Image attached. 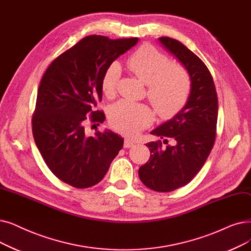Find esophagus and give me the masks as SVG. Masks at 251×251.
<instances>
[{
	"label": "esophagus",
	"mask_w": 251,
	"mask_h": 251,
	"mask_svg": "<svg viewBox=\"0 0 251 251\" xmlns=\"http://www.w3.org/2000/svg\"><path fill=\"white\" fill-rule=\"evenodd\" d=\"M133 145H134V141L131 138L126 137L124 139V148H131Z\"/></svg>",
	"instance_id": "1"
}]
</instances>
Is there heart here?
I'll return each mask as SVG.
<instances>
[{
  "mask_svg": "<svg viewBox=\"0 0 251 251\" xmlns=\"http://www.w3.org/2000/svg\"><path fill=\"white\" fill-rule=\"evenodd\" d=\"M127 67L148 86V97L158 115L170 117L186 103L191 90L188 71L177 62L168 61L165 54L145 45L130 55ZM121 77L117 62L108 64L101 77V90L106 96L115 93ZM152 120L149 107L130 100H120L110 110V123L118 131L134 135Z\"/></svg>",
  "mask_w": 251,
  "mask_h": 251,
  "instance_id": "obj_1",
  "label": "heart"
}]
</instances>
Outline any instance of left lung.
Wrapping results in <instances>:
<instances>
[{"label":"left lung","mask_w":251,"mask_h":251,"mask_svg":"<svg viewBox=\"0 0 251 251\" xmlns=\"http://www.w3.org/2000/svg\"><path fill=\"white\" fill-rule=\"evenodd\" d=\"M159 41L186 68L191 92L182 110L151 132L161 140L148 143L151 157L140 166L138 176L146 187L156 192H171L189 183L197 174L213 148L217 123V94L212 75L205 63L176 39Z\"/></svg>","instance_id":"1"}]
</instances>
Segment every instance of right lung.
<instances>
[{
	"label": "right lung",
	"mask_w": 251,
	"mask_h": 251,
	"mask_svg": "<svg viewBox=\"0 0 251 251\" xmlns=\"http://www.w3.org/2000/svg\"><path fill=\"white\" fill-rule=\"evenodd\" d=\"M138 42L88 36L54 59L41 80L31 125L35 143L52 173L77 189L99 183L123 147L105 130L88 136L87 121L100 125L104 113L101 77L108 64Z\"/></svg>",
	"instance_id": "add662e5"
}]
</instances>
